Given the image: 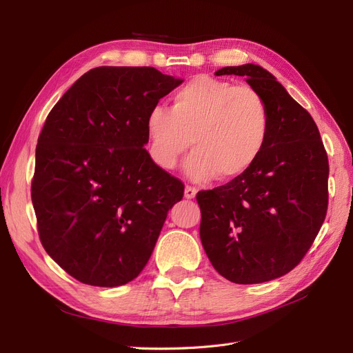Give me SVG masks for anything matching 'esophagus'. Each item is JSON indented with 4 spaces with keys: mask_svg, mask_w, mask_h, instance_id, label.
<instances>
[{
    "mask_svg": "<svg viewBox=\"0 0 353 353\" xmlns=\"http://www.w3.org/2000/svg\"><path fill=\"white\" fill-rule=\"evenodd\" d=\"M184 194H185V199H194L196 197V194H197V190L194 188V187H191V185H187L185 187V191H184Z\"/></svg>",
    "mask_w": 353,
    "mask_h": 353,
    "instance_id": "1",
    "label": "esophagus"
}]
</instances>
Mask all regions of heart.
<instances>
[{"label": "heart", "instance_id": "1", "mask_svg": "<svg viewBox=\"0 0 353 353\" xmlns=\"http://www.w3.org/2000/svg\"><path fill=\"white\" fill-rule=\"evenodd\" d=\"M270 105L250 87L201 74L179 88L172 105H154L145 119L148 152L154 163L174 169L190 144L184 169L190 178L213 175L231 181L252 169L268 147Z\"/></svg>", "mask_w": 353, "mask_h": 353}]
</instances>
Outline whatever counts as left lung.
I'll list each match as a JSON object with an SVG mask.
<instances>
[{
  "label": "left lung",
  "instance_id": "left-lung-1",
  "mask_svg": "<svg viewBox=\"0 0 353 353\" xmlns=\"http://www.w3.org/2000/svg\"><path fill=\"white\" fill-rule=\"evenodd\" d=\"M243 77L270 105L268 147L252 169L199 191L200 240L223 279L258 284L301 263L327 215L328 157L312 116L258 65L215 72Z\"/></svg>",
  "mask_w": 353,
  "mask_h": 353
}]
</instances>
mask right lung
Here are the masks:
<instances>
[{
  "instance_id": "obj_1",
  "label": "right lung",
  "mask_w": 353,
  "mask_h": 353,
  "mask_svg": "<svg viewBox=\"0 0 353 353\" xmlns=\"http://www.w3.org/2000/svg\"><path fill=\"white\" fill-rule=\"evenodd\" d=\"M183 79L154 68L101 66L63 94L38 137L30 196L39 240L73 279H137L184 184L144 148L145 119Z\"/></svg>"
}]
</instances>
